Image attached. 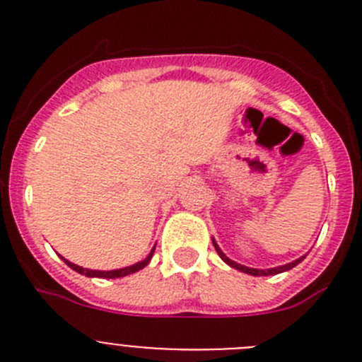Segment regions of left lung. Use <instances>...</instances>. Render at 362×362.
I'll return each mask as SVG.
<instances>
[{
  "label": "left lung",
  "instance_id": "obj_1",
  "mask_svg": "<svg viewBox=\"0 0 362 362\" xmlns=\"http://www.w3.org/2000/svg\"><path fill=\"white\" fill-rule=\"evenodd\" d=\"M212 243H214V246H216V252H217V254H219V257L223 259V261H225V263L228 264V267L235 268V270H239V272H245V274H250V276H276V274H281V272H288V270H292L293 267H297V264H299L300 261H303V259L306 257V255H303V257L296 259V261H292V263L283 264V267L267 268V270H261V268H250V267H245V264L235 263V261H232V259H230V257H226L225 252L221 250L219 245H217L216 239H214V238H212Z\"/></svg>",
  "mask_w": 362,
  "mask_h": 362
}]
</instances>
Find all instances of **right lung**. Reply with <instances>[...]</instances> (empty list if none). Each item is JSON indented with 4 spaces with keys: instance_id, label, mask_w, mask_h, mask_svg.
<instances>
[{
    "instance_id": "right-lung-1",
    "label": "right lung",
    "mask_w": 362,
    "mask_h": 362,
    "mask_svg": "<svg viewBox=\"0 0 362 362\" xmlns=\"http://www.w3.org/2000/svg\"><path fill=\"white\" fill-rule=\"evenodd\" d=\"M153 250H156V246H153L152 252H150V254L146 255V257L143 259V261H139V263L132 264V267H124V268H119V270H107V272H105V270H90V268H83V267H79V264L70 263V261H66V259L62 257V255H59V257H62L63 261H65V263L69 264L70 268H72V270H76V272H78V274H81V276L99 277V279H117V277L130 276V274H136V272L143 270V268H145L146 264L150 263V259H152V255H153Z\"/></svg>"
}]
</instances>
